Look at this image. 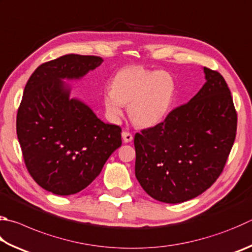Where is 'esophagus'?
<instances>
[{
    "label": "esophagus",
    "instance_id": "obj_1",
    "mask_svg": "<svg viewBox=\"0 0 252 252\" xmlns=\"http://www.w3.org/2000/svg\"><path fill=\"white\" fill-rule=\"evenodd\" d=\"M122 140L125 143H129L132 140H133V135H132L130 132H126V131H123L122 132Z\"/></svg>",
    "mask_w": 252,
    "mask_h": 252
}]
</instances>
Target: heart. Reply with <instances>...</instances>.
Masks as SVG:
<instances>
[{
	"label": "heart",
	"mask_w": 252,
	"mask_h": 252,
	"mask_svg": "<svg viewBox=\"0 0 252 252\" xmlns=\"http://www.w3.org/2000/svg\"><path fill=\"white\" fill-rule=\"evenodd\" d=\"M175 91L176 81L171 72L127 66L114 75L111 87L104 90V110L112 122H118L125 104H129L127 112L133 123L153 126L170 112Z\"/></svg>",
	"instance_id": "heart-1"
}]
</instances>
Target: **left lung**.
I'll use <instances>...</instances> for the list:
<instances>
[{
  "label": "left lung",
  "instance_id": "left-lung-1",
  "mask_svg": "<svg viewBox=\"0 0 252 252\" xmlns=\"http://www.w3.org/2000/svg\"><path fill=\"white\" fill-rule=\"evenodd\" d=\"M206 82L165 120L134 136L135 177L151 197L178 204L220 175L234 145L237 112L227 82L204 67Z\"/></svg>",
  "mask_w": 252,
  "mask_h": 252
}]
</instances>
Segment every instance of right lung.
<instances>
[{
    "label": "right lung",
    "mask_w": 252,
    "mask_h": 252,
    "mask_svg": "<svg viewBox=\"0 0 252 252\" xmlns=\"http://www.w3.org/2000/svg\"><path fill=\"white\" fill-rule=\"evenodd\" d=\"M98 56L69 54L42 63L25 86L16 133L25 165L44 189L72 195L86 189L121 146V127L102 122L70 98L63 79H80L101 65Z\"/></svg>",
    "instance_id": "1"
}]
</instances>
